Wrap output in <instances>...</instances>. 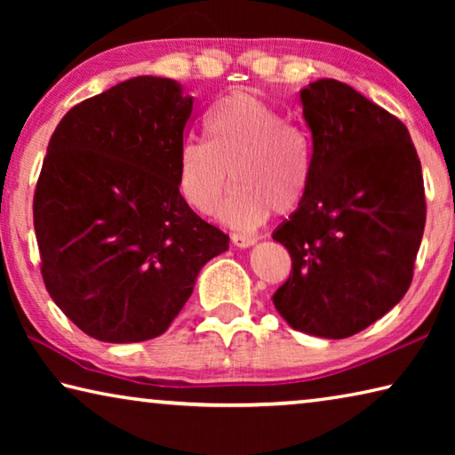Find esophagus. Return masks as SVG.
<instances>
[{
	"label": "esophagus",
	"instance_id": "esophagus-1",
	"mask_svg": "<svg viewBox=\"0 0 455 455\" xmlns=\"http://www.w3.org/2000/svg\"><path fill=\"white\" fill-rule=\"evenodd\" d=\"M230 241H233L235 246H238V249H249V246H252L257 243L255 236H249V235H230Z\"/></svg>",
	"mask_w": 455,
	"mask_h": 455
}]
</instances>
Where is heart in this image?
Listing matches in <instances>:
<instances>
[{"instance_id": "b5f03b06", "label": "heart", "mask_w": 455, "mask_h": 455, "mask_svg": "<svg viewBox=\"0 0 455 455\" xmlns=\"http://www.w3.org/2000/svg\"><path fill=\"white\" fill-rule=\"evenodd\" d=\"M206 142L188 138L176 154V187L190 209L209 214L230 182L233 192L219 206V219L252 228L271 211H297L311 188L315 150L311 134L289 122L252 90H233L204 116Z\"/></svg>"}]
</instances>
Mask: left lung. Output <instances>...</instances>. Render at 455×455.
<instances>
[{"mask_svg":"<svg viewBox=\"0 0 455 455\" xmlns=\"http://www.w3.org/2000/svg\"><path fill=\"white\" fill-rule=\"evenodd\" d=\"M301 104L315 168L273 233L292 260L273 303L292 329L345 339L410 289L426 227L421 163L403 122L347 84L313 82Z\"/></svg>","mask_w":455,"mask_h":455,"instance_id":"obj_1","label":"left lung"}]
</instances>
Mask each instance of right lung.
<instances>
[{"instance_id": "right-lung-1", "label": "right lung", "mask_w": 455, "mask_h": 455, "mask_svg": "<svg viewBox=\"0 0 455 455\" xmlns=\"http://www.w3.org/2000/svg\"><path fill=\"white\" fill-rule=\"evenodd\" d=\"M192 114L174 80L138 76L76 104L50 138L34 192L42 276L98 341L163 335L200 268L228 249L176 187Z\"/></svg>"}]
</instances>
